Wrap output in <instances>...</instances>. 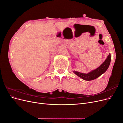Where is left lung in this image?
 Returning <instances> with one entry per match:
<instances>
[{
  "label": "left lung",
  "mask_w": 123,
  "mask_h": 123,
  "mask_svg": "<svg viewBox=\"0 0 123 123\" xmlns=\"http://www.w3.org/2000/svg\"><path fill=\"white\" fill-rule=\"evenodd\" d=\"M111 62V54H109L107 57L105 61H104L102 64L99 66L98 68L95 70H92L88 73H80L76 71H74L73 72L76 75L81 78L83 80H92L96 79L98 77L102 74L105 73L108 68Z\"/></svg>",
  "instance_id": "obj_1"
}]
</instances>
